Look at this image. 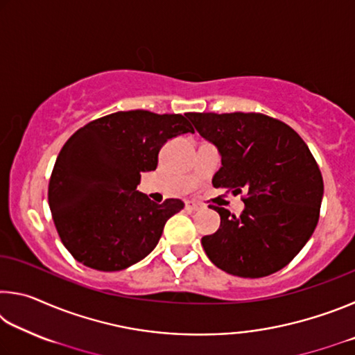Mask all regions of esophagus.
I'll return each mask as SVG.
<instances>
[{"label":"esophagus","instance_id":"esophagus-1","mask_svg":"<svg viewBox=\"0 0 355 355\" xmlns=\"http://www.w3.org/2000/svg\"><path fill=\"white\" fill-rule=\"evenodd\" d=\"M184 207H186V209H188V211H199V209L202 208L200 203H197L194 200H188L184 203Z\"/></svg>","mask_w":355,"mask_h":355}]
</instances>
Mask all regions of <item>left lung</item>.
I'll return each instance as SVG.
<instances>
[{
    "label": "left lung",
    "instance_id": "1",
    "mask_svg": "<svg viewBox=\"0 0 355 355\" xmlns=\"http://www.w3.org/2000/svg\"><path fill=\"white\" fill-rule=\"evenodd\" d=\"M203 139L214 144L220 169L214 188L244 191L239 216L211 207L220 216L202 245L222 271L245 279L266 277L285 268L304 248L320 219L321 171L296 131L255 112H188Z\"/></svg>",
    "mask_w": 355,
    "mask_h": 355
}]
</instances>
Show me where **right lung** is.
Masks as SVG:
<instances>
[{
  "instance_id": "add662e5",
  "label": "right lung",
  "mask_w": 355,
  "mask_h": 355,
  "mask_svg": "<svg viewBox=\"0 0 355 355\" xmlns=\"http://www.w3.org/2000/svg\"><path fill=\"white\" fill-rule=\"evenodd\" d=\"M194 133L182 114L120 111L76 131L58 155L48 203L62 244L97 271H122L158 244L180 199L155 203L137 191L141 173L155 171L164 144Z\"/></svg>"
}]
</instances>
